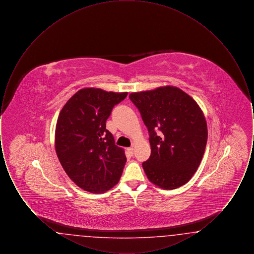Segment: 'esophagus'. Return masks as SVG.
I'll return each instance as SVG.
<instances>
[{
  "instance_id": "obj_1",
  "label": "esophagus",
  "mask_w": 254,
  "mask_h": 254,
  "mask_svg": "<svg viewBox=\"0 0 254 254\" xmlns=\"http://www.w3.org/2000/svg\"><path fill=\"white\" fill-rule=\"evenodd\" d=\"M127 151H128L130 154H133V151H134V147H133V146L128 147V148H127Z\"/></svg>"
}]
</instances>
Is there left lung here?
Segmentation results:
<instances>
[{
    "mask_svg": "<svg viewBox=\"0 0 254 254\" xmlns=\"http://www.w3.org/2000/svg\"><path fill=\"white\" fill-rule=\"evenodd\" d=\"M149 134L151 154L143 169L148 180L165 190L190 180L205 152V116L190 95L175 86L129 95Z\"/></svg>",
    "mask_w": 254,
    "mask_h": 254,
    "instance_id": "1",
    "label": "left lung"
}]
</instances>
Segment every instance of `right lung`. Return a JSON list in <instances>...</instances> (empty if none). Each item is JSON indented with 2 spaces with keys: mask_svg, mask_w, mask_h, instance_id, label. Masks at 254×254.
<instances>
[{
  "mask_svg": "<svg viewBox=\"0 0 254 254\" xmlns=\"http://www.w3.org/2000/svg\"><path fill=\"white\" fill-rule=\"evenodd\" d=\"M127 96L83 88L61 110L55 130V149L65 173L79 188L102 193L121 178L127 162L124 149L106 129L111 110Z\"/></svg>",
  "mask_w": 254,
  "mask_h": 254,
  "instance_id": "1",
  "label": "right lung"
}]
</instances>
